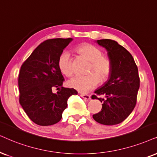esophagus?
<instances>
[{"label":"esophagus","mask_w":157,"mask_h":157,"mask_svg":"<svg viewBox=\"0 0 157 157\" xmlns=\"http://www.w3.org/2000/svg\"><path fill=\"white\" fill-rule=\"evenodd\" d=\"M80 96L82 97L83 98L86 99V100H90V96L88 94H85V93H81Z\"/></svg>","instance_id":"1"}]
</instances>
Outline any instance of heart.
<instances>
[{
  "label": "heart",
  "instance_id": "b5f03b06",
  "mask_svg": "<svg viewBox=\"0 0 157 157\" xmlns=\"http://www.w3.org/2000/svg\"><path fill=\"white\" fill-rule=\"evenodd\" d=\"M78 52L90 61L89 72L85 76H76L69 80L68 86L81 93H87L98 84L100 79L105 80L108 78L111 72V63L109 59L103 56L100 48L91 44H82L77 48ZM58 67L61 73L66 76L72 75V61L70 53L64 51L59 55ZM95 71V73H91Z\"/></svg>",
  "mask_w": 157,
  "mask_h": 157
}]
</instances>
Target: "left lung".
<instances>
[{"instance_id":"obj_1","label":"left lung","mask_w":157,"mask_h":157,"mask_svg":"<svg viewBox=\"0 0 157 157\" xmlns=\"http://www.w3.org/2000/svg\"><path fill=\"white\" fill-rule=\"evenodd\" d=\"M96 42L107 51L111 72L106 82L94 92L105 98L92 96L93 99L103 101L101 112L93 118L100 124L114 125L125 120L136 106L140 87L138 67L132 55L116 41L102 39Z\"/></svg>"}]
</instances>
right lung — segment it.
Listing matches in <instances>:
<instances>
[{
  "label": "right lung",
  "mask_w": 157,
  "mask_h": 157,
  "mask_svg": "<svg viewBox=\"0 0 157 157\" xmlns=\"http://www.w3.org/2000/svg\"><path fill=\"white\" fill-rule=\"evenodd\" d=\"M72 40H47L33 51L21 67L18 79L19 103L29 118L38 125L59 122L68 98L77 93L75 89L62 87L64 78L58 67L59 55ZM56 87L58 91L53 93Z\"/></svg>",
  "instance_id": "obj_1"
}]
</instances>
